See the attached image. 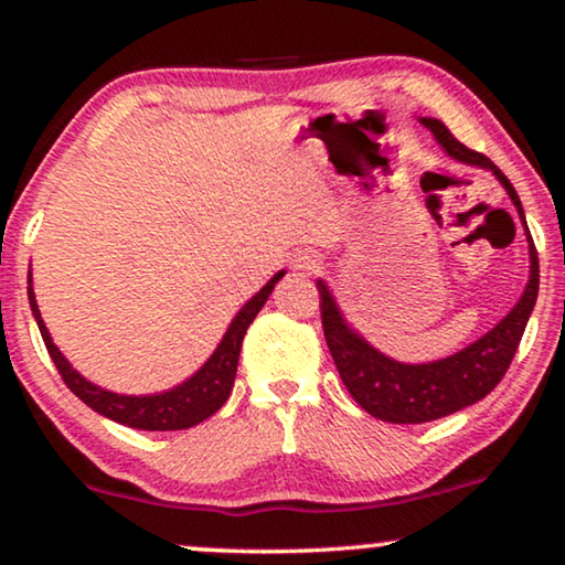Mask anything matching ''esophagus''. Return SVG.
<instances>
[{
	"label": "esophagus",
	"instance_id": "1",
	"mask_svg": "<svg viewBox=\"0 0 565 565\" xmlns=\"http://www.w3.org/2000/svg\"><path fill=\"white\" fill-rule=\"evenodd\" d=\"M290 265L296 269H303V273H313V269H319L321 259H319V254H313V252H296L290 257Z\"/></svg>",
	"mask_w": 565,
	"mask_h": 565
}]
</instances>
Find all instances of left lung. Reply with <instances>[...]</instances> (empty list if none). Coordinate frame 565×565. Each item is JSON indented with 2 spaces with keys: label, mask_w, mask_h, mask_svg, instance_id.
Returning <instances> with one entry per match:
<instances>
[{
  "label": "left lung",
  "mask_w": 565,
  "mask_h": 565,
  "mask_svg": "<svg viewBox=\"0 0 565 565\" xmlns=\"http://www.w3.org/2000/svg\"><path fill=\"white\" fill-rule=\"evenodd\" d=\"M427 130H431L435 141L443 146L447 157L468 167L486 169L497 177L501 188L507 190L512 200L520 221L527 234L530 244V280L524 285V292L516 300V306L501 319L491 331H486L481 339L473 344L462 347L460 352L450 358L435 362H398L375 350L350 321L344 319L342 308H339L334 292L323 280H316L321 298V323L323 337H327L329 352L334 358V365L342 375V383L350 391V396L365 408L375 419L391 424H422L431 419H443L447 414L460 412L476 401L489 396L497 388L507 367L512 365V358L520 347V339L527 327L532 308L537 300L540 288V265L537 252L532 244V236L524 221V211L520 195L507 180L504 172L486 159L483 153L470 151L455 138L443 120L437 118H419Z\"/></svg>",
  "instance_id": "8db88e82"
}]
</instances>
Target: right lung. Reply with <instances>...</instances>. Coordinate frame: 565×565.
Wrapping results in <instances>:
<instances>
[{
	"mask_svg": "<svg viewBox=\"0 0 565 565\" xmlns=\"http://www.w3.org/2000/svg\"><path fill=\"white\" fill-rule=\"evenodd\" d=\"M285 277V269L269 277V282L262 288L257 296H252L246 303L238 308V313L231 319L226 334L215 347L211 358L205 360V365L192 373L188 381H182L174 388L161 391V393H149V396H126V393H115L107 388H99L92 381H87L79 370L72 367L56 344H53L51 331L45 327L41 308H38L35 292H33V280L28 275V300L30 311H33V319L41 329V337L45 342V350H49L53 365L58 367L64 383L72 388L74 396H79L89 408H95L97 414L107 416V419L126 424V427L134 429H146V431H172V429H190L195 424L205 422L207 416H213L218 408L226 404L231 396V388H234V377L238 367V352H242V342L249 323L257 319L262 306L267 303L269 292L275 290V285Z\"/></svg>",
	"mask_w": 565,
	"mask_h": 565,
	"instance_id": "right-lung-1",
	"label": "right lung"
}]
</instances>
